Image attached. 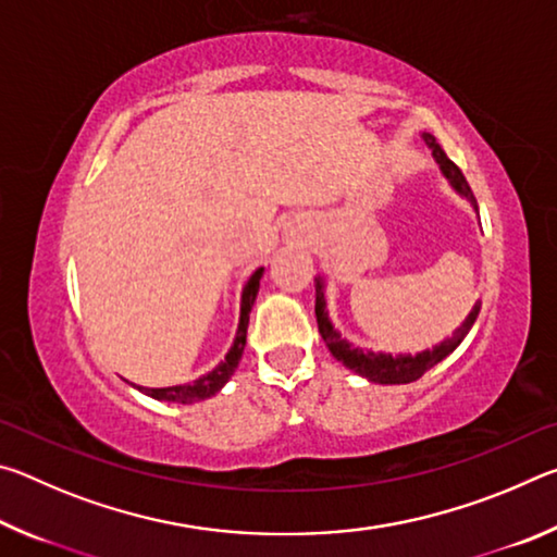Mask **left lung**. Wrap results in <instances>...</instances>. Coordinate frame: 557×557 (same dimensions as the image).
<instances>
[{"label":"left lung","mask_w":557,"mask_h":557,"mask_svg":"<svg viewBox=\"0 0 557 557\" xmlns=\"http://www.w3.org/2000/svg\"><path fill=\"white\" fill-rule=\"evenodd\" d=\"M425 145L432 149V157H435V162L440 164L442 172H445V176L449 178L451 186H455L459 194H465L476 209V199H474V194H471V188L467 184L465 174H461V169L445 154V149L440 147L435 137L425 135ZM314 287H317V305H314L317 324H319V334H322V338L329 346V351H332L336 361H342L346 369L366 375V379L373 381V383H412V381L422 379V375H425L432 369V366H437L442 358H447L451 351H455V348L461 344V338L469 334V329L474 326L476 317H479V309H482V301H476L474 309H471L469 317L465 319V324H461L457 332L451 334V338L442 342L440 346L432 348V351H422L418 356L373 354V351H363V348L351 346L346 342V338H342L334 332V326L326 317V301H324L322 280L317 277Z\"/></svg>","instance_id":"1"}]
</instances>
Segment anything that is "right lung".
<instances>
[{
  "label": "right lung",
  "mask_w": 557,
  "mask_h": 557,
  "mask_svg": "<svg viewBox=\"0 0 557 557\" xmlns=\"http://www.w3.org/2000/svg\"><path fill=\"white\" fill-rule=\"evenodd\" d=\"M260 277H262V268L252 272V277L248 280V285L243 289V305H240V324H238V334H235V342L231 346L225 361L213 369L211 373L201 375L194 383H184V385H169V388H139L147 395H152L157 400H166V403H196V400H206L211 395L219 393L225 383H228L231 375L238 369V361L243 356L245 348V336H248V322H250V309L256 305L258 289H260Z\"/></svg>",
  "instance_id": "right-lung-1"
}]
</instances>
